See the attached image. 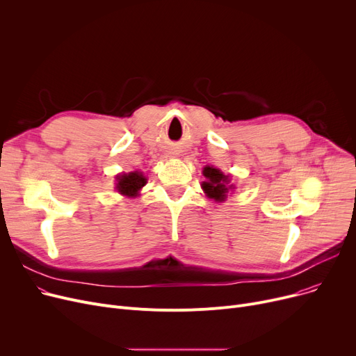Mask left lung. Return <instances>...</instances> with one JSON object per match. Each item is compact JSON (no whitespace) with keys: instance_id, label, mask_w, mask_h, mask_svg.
Here are the masks:
<instances>
[{"instance_id":"obj_1","label":"left lung","mask_w":356,"mask_h":356,"mask_svg":"<svg viewBox=\"0 0 356 356\" xmlns=\"http://www.w3.org/2000/svg\"><path fill=\"white\" fill-rule=\"evenodd\" d=\"M203 176L207 177V180L202 181V189L207 196L215 202H225L228 192L234 189V184H229V176L223 175L219 168L211 165L203 167Z\"/></svg>"}]
</instances>
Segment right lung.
<instances>
[{
	"instance_id": "right-lung-1",
	"label": "right lung",
	"mask_w": 356,
	"mask_h": 356,
	"mask_svg": "<svg viewBox=\"0 0 356 356\" xmlns=\"http://www.w3.org/2000/svg\"><path fill=\"white\" fill-rule=\"evenodd\" d=\"M147 179L140 172H131L117 176V191L127 197H137L140 189L145 186Z\"/></svg>"
}]
</instances>
